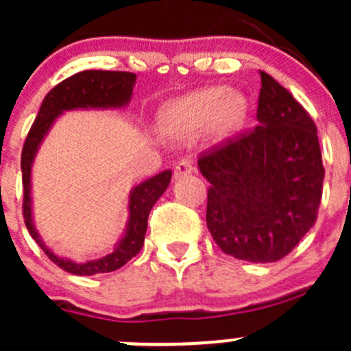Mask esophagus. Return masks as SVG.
Listing matches in <instances>:
<instances>
[{"instance_id":"34e87169","label":"esophagus","mask_w":351,"mask_h":351,"mask_svg":"<svg viewBox=\"0 0 351 351\" xmlns=\"http://www.w3.org/2000/svg\"><path fill=\"white\" fill-rule=\"evenodd\" d=\"M193 173V162L189 161V159H183L178 165L175 166V180H182L185 176L192 175Z\"/></svg>"}]
</instances>
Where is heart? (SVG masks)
Instances as JSON below:
<instances>
[{
	"label": "heart",
	"mask_w": 351,
	"mask_h": 351,
	"mask_svg": "<svg viewBox=\"0 0 351 351\" xmlns=\"http://www.w3.org/2000/svg\"><path fill=\"white\" fill-rule=\"evenodd\" d=\"M247 101L224 86L202 88L166 101L156 115V127L165 139L183 143L200 130L210 143H226L244 127Z\"/></svg>",
	"instance_id": "obj_1"
}]
</instances>
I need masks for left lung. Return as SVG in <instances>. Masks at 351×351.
Returning <instances> with one entry per match:
<instances>
[{"label":"left lung","instance_id":"1","mask_svg":"<svg viewBox=\"0 0 351 351\" xmlns=\"http://www.w3.org/2000/svg\"><path fill=\"white\" fill-rule=\"evenodd\" d=\"M256 120L253 132L200 156L198 169L210 183L207 228L217 246L271 263L316 222L324 168L309 113L263 71Z\"/></svg>","mask_w":351,"mask_h":351}]
</instances>
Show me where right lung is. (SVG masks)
I'll return each mask as SVG.
<instances>
[{"mask_svg":"<svg viewBox=\"0 0 351 351\" xmlns=\"http://www.w3.org/2000/svg\"><path fill=\"white\" fill-rule=\"evenodd\" d=\"M136 80V74L123 73V71H81V73L73 74L45 95L37 119L23 144L22 180L25 226L32 238L42 247V251L58 267L73 275H97L115 271L139 253L144 244L149 212L158 198L168 189L171 182V169L161 171L130 190L129 205H127L129 217H127L122 238L115 244L113 251L97 260L80 263V261L56 254L35 229L34 207H32V166L49 130L62 113L69 110H115L127 107L132 100Z\"/></svg>","mask_w":351,"mask_h":351,"instance_id":"1","label":"right lung"}]
</instances>
